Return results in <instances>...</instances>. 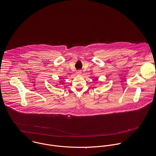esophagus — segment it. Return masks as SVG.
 Segmentation results:
<instances>
[{
  "instance_id": "esophagus-1",
  "label": "esophagus",
  "mask_w": 156,
  "mask_h": 156,
  "mask_svg": "<svg viewBox=\"0 0 156 156\" xmlns=\"http://www.w3.org/2000/svg\"><path fill=\"white\" fill-rule=\"evenodd\" d=\"M76 73L77 74H81V72L80 70H78V71L76 72Z\"/></svg>"
}]
</instances>
